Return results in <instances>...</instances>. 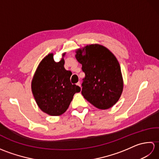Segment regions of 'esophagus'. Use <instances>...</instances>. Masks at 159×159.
<instances>
[{
    "mask_svg": "<svg viewBox=\"0 0 159 159\" xmlns=\"http://www.w3.org/2000/svg\"><path fill=\"white\" fill-rule=\"evenodd\" d=\"M76 85H77L78 86H79L80 87H81V85H80V82H78V83H76Z\"/></svg>",
    "mask_w": 159,
    "mask_h": 159,
    "instance_id": "esophagus-1",
    "label": "esophagus"
}]
</instances>
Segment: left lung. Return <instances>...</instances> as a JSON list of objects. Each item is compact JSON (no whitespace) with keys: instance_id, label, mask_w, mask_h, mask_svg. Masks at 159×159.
Instances as JSON below:
<instances>
[{"instance_id":"8db88e82","label":"left lung","mask_w":159,"mask_h":159,"mask_svg":"<svg viewBox=\"0 0 159 159\" xmlns=\"http://www.w3.org/2000/svg\"><path fill=\"white\" fill-rule=\"evenodd\" d=\"M75 57L85 74L82 83L83 97L99 109L112 107L119 100L124 87L116 57L106 47L97 43L77 49Z\"/></svg>"}]
</instances>
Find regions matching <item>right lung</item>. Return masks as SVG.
Returning a JSON list of instances; mask_svg holds the SVG:
<instances>
[{
  "instance_id": "right-lung-1",
  "label": "right lung",
  "mask_w": 159,
  "mask_h": 159,
  "mask_svg": "<svg viewBox=\"0 0 159 159\" xmlns=\"http://www.w3.org/2000/svg\"><path fill=\"white\" fill-rule=\"evenodd\" d=\"M66 53L59 62L55 61L53 53H49L39 63L32 79V93L37 104L51 116L65 113L74 93L80 92V87L70 82L71 71L64 67Z\"/></svg>"
}]
</instances>
